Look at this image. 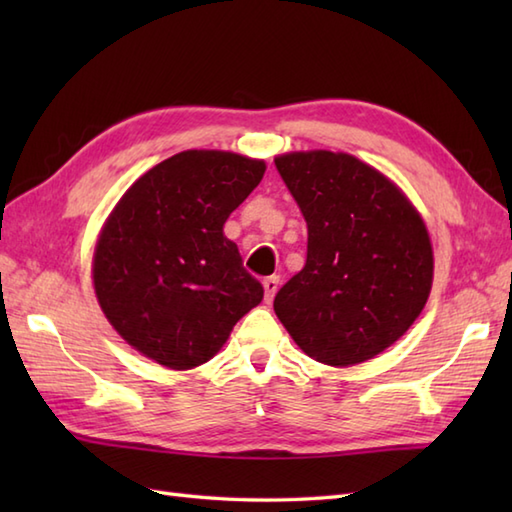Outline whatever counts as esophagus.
Instances as JSON below:
<instances>
[{
    "mask_svg": "<svg viewBox=\"0 0 512 512\" xmlns=\"http://www.w3.org/2000/svg\"><path fill=\"white\" fill-rule=\"evenodd\" d=\"M277 290H279V277L277 275H273V277H266L264 279V292H266V303H270L275 299V295H277Z\"/></svg>",
    "mask_w": 512,
    "mask_h": 512,
    "instance_id": "1",
    "label": "esophagus"
}]
</instances>
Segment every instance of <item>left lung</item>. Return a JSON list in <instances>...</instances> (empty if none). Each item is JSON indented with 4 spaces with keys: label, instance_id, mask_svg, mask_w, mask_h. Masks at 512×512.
<instances>
[{
    "label": "left lung",
    "instance_id": "obj_1",
    "mask_svg": "<svg viewBox=\"0 0 512 512\" xmlns=\"http://www.w3.org/2000/svg\"><path fill=\"white\" fill-rule=\"evenodd\" d=\"M275 165L308 224L306 266L277 292L275 314L314 361H369L429 299L427 226L394 182L350 154L292 151Z\"/></svg>",
    "mask_w": 512,
    "mask_h": 512
}]
</instances>
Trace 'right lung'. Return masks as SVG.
<instances>
[{"label":"right lung","instance_id":"right-lung-1","mask_svg":"<svg viewBox=\"0 0 512 512\" xmlns=\"http://www.w3.org/2000/svg\"><path fill=\"white\" fill-rule=\"evenodd\" d=\"M264 171V160L189 149L118 200L94 248L92 279L107 321L134 350L169 369L198 367L264 299L224 235Z\"/></svg>","mask_w":512,"mask_h":512}]
</instances>
